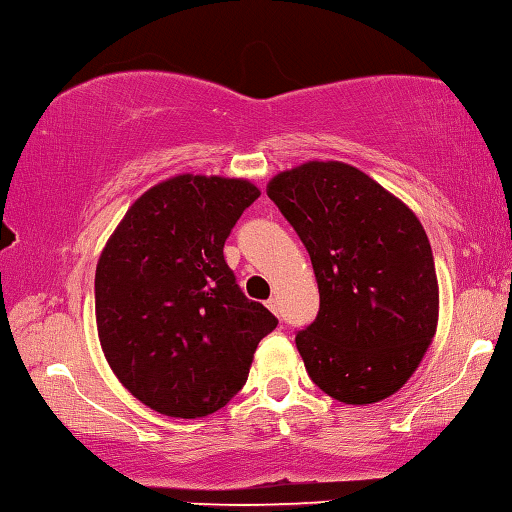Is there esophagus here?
Instances as JSON below:
<instances>
[{
	"mask_svg": "<svg viewBox=\"0 0 512 512\" xmlns=\"http://www.w3.org/2000/svg\"><path fill=\"white\" fill-rule=\"evenodd\" d=\"M266 307H269V310H271L273 314H280V303H278V298H269V300H266Z\"/></svg>",
	"mask_w": 512,
	"mask_h": 512,
	"instance_id": "esophagus-1",
	"label": "esophagus"
}]
</instances>
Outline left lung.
Returning a JSON list of instances; mask_svg holds the SVG:
<instances>
[{
  "instance_id": "obj_1",
  "label": "left lung",
  "mask_w": 512,
  "mask_h": 512,
  "mask_svg": "<svg viewBox=\"0 0 512 512\" xmlns=\"http://www.w3.org/2000/svg\"><path fill=\"white\" fill-rule=\"evenodd\" d=\"M269 198L310 253L319 314L296 332L307 376L328 396L387 399L437 326L433 250L417 216L362 170L310 161L273 177Z\"/></svg>"
}]
</instances>
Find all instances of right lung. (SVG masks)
I'll return each instance as SVG.
<instances>
[{"label":"right lung","instance_id":"obj_1","mask_svg":"<svg viewBox=\"0 0 512 512\" xmlns=\"http://www.w3.org/2000/svg\"><path fill=\"white\" fill-rule=\"evenodd\" d=\"M257 186L180 175L134 202L102 250L95 316L102 351L136 399L168 417L221 410L246 385L278 319L248 300L223 257Z\"/></svg>","mask_w":512,"mask_h":512}]
</instances>
